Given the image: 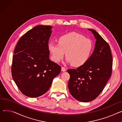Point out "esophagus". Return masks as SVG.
<instances>
[{
  "label": "esophagus",
  "instance_id": "esophagus-1",
  "mask_svg": "<svg viewBox=\"0 0 122 122\" xmlns=\"http://www.w3.org/2000/svg\"><path fill=\"white\" fill-rule=\"evenodd\" d=\"M66 70H67V69H66L64 67H62V68H61V71H65Z\"/></svg>",
  "mask_w": 122,
  "mask_h": 122
}]
</instances>
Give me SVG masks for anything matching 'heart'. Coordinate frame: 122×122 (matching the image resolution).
I'll list each match as a JSON object with an SVG mask.
<instances>
[{
  "label": "heart",
  "instance_id": "heart-1",
  "mask_svg": "<svg viewBox=\"0 0 122 122\" xmlns=\"http://www.w3.org/2000/svg\"><path fill=\"white\" fill-rule=\"evenodd\" d=\"M58 43L50 42L48 44L53 60L59 62L66 52V61L74 66H80L85 64L90 58L93 48L90 39L76 32L61 36L58 39Z\"/></svg>",
  "mask_w": 122,
  "mask_h": 122
}]
</instances>
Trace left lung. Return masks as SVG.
<instances>
[{"instance_id":"1","label":"left lung","mask_w":122,"mask_h":122,"mask_svg":"<svg viewBox=\"0 0 122 122\" xmlns=\"http://www.w3.org/2000/svg\"><path fill=\"white\" fill-rule=\"evenodd\" d=\"M92 32L96 41L94 51L87 62L76 69H68L70 75L69 91L76 100L89 102L102 91L112 73V57L108 43L95 30Z\"/></svg>"}]
</instances>
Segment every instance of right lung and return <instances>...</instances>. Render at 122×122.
I'll list each match as a JSON object with an SVG mask.
<instances>
[{"label": "right lung", "instance_id": "add662e5", "mask_svg": "<svg viewBox=\"0 0 122 122\" xmlns=\"http://www.w3.org/2000/svg\"><path fill=\"white\" fill-rule=\"evenodd\" d=\"M52 26L37 25L19 40L14 50L12 75L24 95L36 98L46 93L61 68L50 59L48 41Z\"/></svg>", "mask_w": 122, "mask_h": 122}]
</instances>
